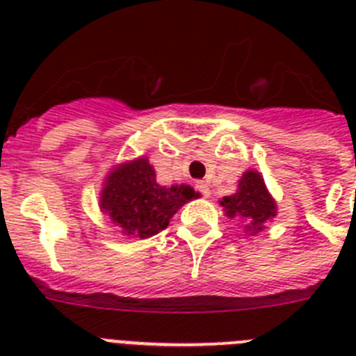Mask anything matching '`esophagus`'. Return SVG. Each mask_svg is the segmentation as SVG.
I'll return each mask as SVG.
<instances>
[{
    "mask_svg": "<svg viewBox=\"0 0 356 356\" xmlns=\"http://www.w3.org/2000/svg\"><path fill=\"white\" fill-rule=\"evenodd\" d=\"M194 187H196L197 193L203 194V196H205V197L210 194V185H209V181H205V180L196 181V185H194Z\"/></svg>",
    "mask_w": 356,
    "mask_h": 356,
    "instance_id": "obj_1",
    "label": "esophagus"
}]
</instances>
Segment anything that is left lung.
I'll return each instance as SVG.
<instances>
[{
	"mask_svg": "<svg viewBox=\"0 0 356 356\" xmlns=\"http://www.w3.org/2000/svg\"><path fill=\"white\" fill-rule=\"evenodd\" d=\"M221 205L228 217H241L248 222V232H260L264 222L276 216V205L267 193L262 176L257 171H248L238 181V191L222 197Z\"/></svg>",
	"mask_w": 356,
	"mask_h": 356,
	"instance_id": "obj_1",
	"label": "left lung"
}]
</instances>
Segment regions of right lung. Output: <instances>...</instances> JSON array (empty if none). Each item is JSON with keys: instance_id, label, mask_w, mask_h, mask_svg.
I'll use <instances>...</instances> for the list:
<instances>
[{"instance_id": "add662e5", "label": "right lung", "mask_w": 356, "mask_h": 356, "mask_svg": "<svg viewBox=\"0 0 356 356\" xmlns=\"http://www.w3.org/2000/svg\"><path fill=\"white\" fill-rule=\"evenodd\" d=\"M200 196L188 185L162 187L146 159L122 163L110 172L102 194V209L122 234L147 238L168 228L184 203Z\"/></svg>"}]
</instances>
